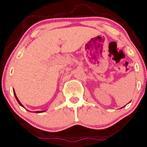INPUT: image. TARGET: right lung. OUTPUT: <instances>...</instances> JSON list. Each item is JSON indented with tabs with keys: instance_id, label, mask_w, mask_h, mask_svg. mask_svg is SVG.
<instances>
[{
	"instance_id": "add662e5",
	"label": "right lung",
	"mask_w": 147,
	"mask_h": 147,
	"mask_svg": "<svg viewBox=\"0 0 147 147\" xmlns=\"http://www.w3.org/2000/svg\"><path fill=\"white\" fill-rule=\"evenodd\" d=\"M13 93H14V95H15V98H16V100L17 101H18V103H19L20 105V106H22V107H23V108H24V106H23L22 104V103H20V101H19V99H18V97H17V96H16V94H15V90H13ZM24 109H25V108H24ZM46 111H35V113H43V112H45Z\"/></svg>"
}]
</instances>
